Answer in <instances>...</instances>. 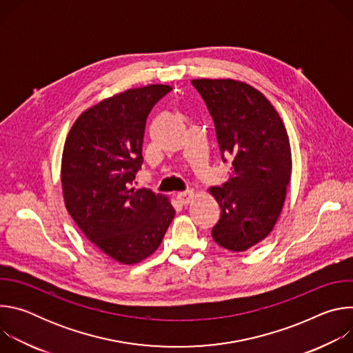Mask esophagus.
Wrapping results in <instances>:
<instances>
[{"instance_id": "esophagus-1", "label": "esophagus", "mask_w": 353, "mask_h": 353, "mask_svg": "<svg viewBox=\"0 0 353 353\" xmlns=\"http://www.w3.org/2000/svg\"><path fill=\"white\" fill-rule=\"evenodd\" d=\"M192 198H194V191H192V190L181 191V192H179V194H177V199H179V203H180L181 205H187V204H190Z\"/></svg>"}]
</instances>
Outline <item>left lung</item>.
<instances>
[{"label":"left lung","mask_w":353,"mask_h":353,"mask_svg":"<svg viewBox=\"0 0 353 353\" xmlns=\"http://www.w3.org/2000/svg\"><path fill=\"white\" fill-rule=\"evenodd\" d=\"M214 120L229 180L210 191L221 207L214 240L244 251L267 237L281 214L292 155L283 121L257 89L233 79H194Z\"/></svg>","instance_id":"obj_1"}]
</instances>
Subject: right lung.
Here are the masks:
<instances>
[{
	"instance_id": "obj_1",
	"label": "right lung",
	"mask_w": 353,
	"mask_h": 353,
	"mask_svg": "<svg viewBox=\"0 0 353 353\" xmlns=\"http://www.w3.org/2000/svg\"><path fill=\"white\" fill-rule=\"evenodd\" d=\"M170 90L148 85L103 100L77 119L64 145L65 207L83 234L121 264L152 254L176 214L163 195L132 188L146 117Z\"/></svg>"
}]
</instances>
